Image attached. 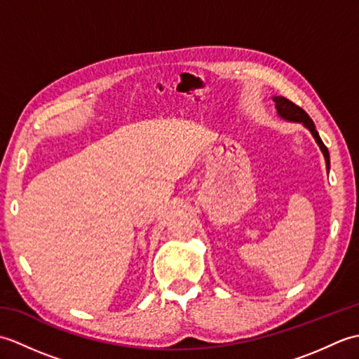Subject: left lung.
<instances>
[{
	"label": "left lung",
	"mask_w": 359,
	"mask_h": 359,
	"mask_svg": "<svg viewBox=\"0 0 359 359\" xmlns=\"http://www.w3.org/2000/svg\"><path fill=\"white\" fill-rule=\"evenodd\" d=\"M273 100H274V103H276L278 114H279V116H280L282 118L290 120V121H299V123H304V125H306V126L310 129L311 135L315 137L316 143L319 144V148H321V151H323V154H324V157H325L327 170H329V168H330L329 149H327V147L323 143L321 137H319V134H318V131H316V128H315L313 120H311V118L309 117V114H307L306 111H304L302 108H299V106H297V104H294L293 102H290L288 98H285V97H274Z\"/></svg>",
	"instance_id": "1"
}]
</instances>
